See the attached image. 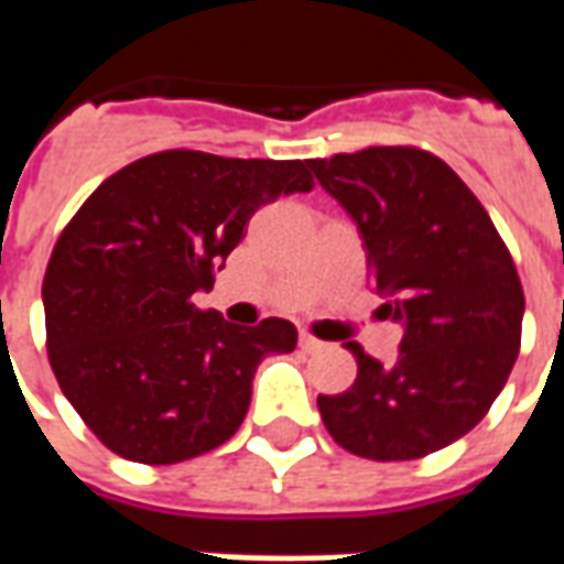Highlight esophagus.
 Wrapping results in <instances>:
<instances>
[{"mask_svg": "<svg viewBox=\"0 0 564 564\" xmlns=\"http://www.w3.org/2000/svg\"><path fill=\"white\" fill-rule=\"evenodd\" d=\"M299 347H302L305 354H319V350H323L326 344L319 341V338H314V335H307V332H302V335H299Z\"/></svg>", "mask_w": 564, "mask_h": 564, "instance_id": "obj_1", "label": "esophagus"}]
</instances>
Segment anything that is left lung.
I'll return each instance as SVG.
<instances>
[{"mask_svg": "<svg viewBox=\"0 0 564 564\" xmlns=\"http://www.w3.org/2000/svg\"><path fill=\"white\" fill-rule=\"evenodd\" d=\"M307 169L356 220L371 286L387 295L380 311L404 326L392 366L347 344L354 387L319 395V416L356 456H429L484 420L517 362L525 295L508 245L429 150L366 148Z\"/></svg>", "mask_w": 564, "mask_h": 564, "instance_id": "1", "label": "left lung"}]
</instances>
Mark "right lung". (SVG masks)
I'll return each mask as SVG.
<instances>
[{"label": "right lung", "instance_id": "obj_1", "mask_svg": "<svg viewBox=\"0 0 564 564\" xmlns=\"http://www.w3.org/2000/svg\"><path fill=\"white\" fill-rule=\"evenodd\" d=\"M314 189L302 160L160 150L93 189L44 271L47 359L105 447L174 465L245 423L257 366L295 350L290 319L235 326L193 302L259 205Z\"/></svg>", "mask_w": 564, "mask_h": 564}]
</instances>
